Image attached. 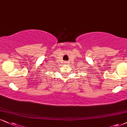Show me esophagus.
Listing matches in <instances>:
<instances>
[{
	"instance_id": "obj_1",
	"label": "esophagus",
	"mask_w": 127,
	"mask_h": 127,
	"mask_svg": "<svg viewBox=\"0 0 127 127\" xmlns=\"http://www.w3.org/2000/svg\"><path fill=\"white\" fill-rule=\"evenodd\" d=\"M64 63H65V64H68V62H66V61H65V62H64Z\"/></svg>"
}]
</instances>
